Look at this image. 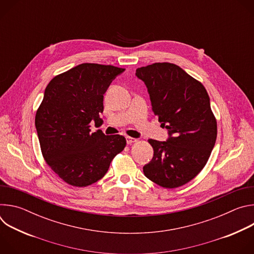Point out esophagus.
<instances>
[{"instance_id": "1", "label": "esophagus", "mask_w": 254, "mask_h": 254, "mask_svg": "<svg viewBox=\"0 0 254 254\" xmlns=\"http://www.w3.org/2000/svg\"><path fill=\"white\" fill-rule=\"evenodd\" d=\"M135 141H136V138L131 137V136H127V144H131L132 142H135Z\"/></svg>"}]
</instances>
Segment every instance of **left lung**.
<instances>
[{"label":"left lung","instance_id":"left-lung-1","mask_svg":"<svg viewBox=\"0 0 254 254\" xmlns=\"http://www.w3.org/2000/svg\"><path fill=\"white\" fill-rule=\"evenodd\" d=\"M148 87L152 108L167 141L150 138L152 161L143 174L157 185L174 189L193 180L207 164L217 136V122L204 85L176 64L158 62L136 69Z\"/></svg>","mask_w":254,"mask_h":254}]
</instances>
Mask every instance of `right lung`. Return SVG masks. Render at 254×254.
I'll return each instance as SVG.
<instances>
[{"mask_svg":"<svg viewBox=\"0 0 254 254\" xmlns=\"http://www.w3.org/2000/svg\"><path fill=\"white\" fill-rule=\"evenodd\" d=\"M124 68L82 63L48 83L35 117L46 164L65 183L86 187L100 180L127 140L120 134L90 130L103 121V94Z\"/></svg>","mask_w":254,"mask_h":254,"instance_id":"add662e5","label":"right lung"}]
</instances>
